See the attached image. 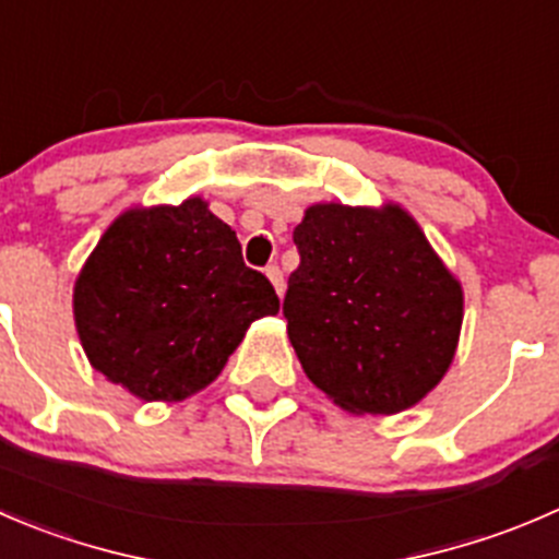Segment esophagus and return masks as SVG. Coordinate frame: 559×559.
<instances>
[{
  "mask_svg": "<svg viewBox=\"0 0 559 559\" xmlns=\"http://www.w3.org/2000/svg\"><path fill=\"white\" fill-rule=\"evenodd\" d=\"M264 273H267L270 284L275 286V292H278V297L284 295V273H281V267H278V264H270V267L264 270Z\"/></svg>",
  "mask_w": 559,
  "mask_h": 559,
  "instance_id": "1",
  "label": "esophagus"
}]
</instances>
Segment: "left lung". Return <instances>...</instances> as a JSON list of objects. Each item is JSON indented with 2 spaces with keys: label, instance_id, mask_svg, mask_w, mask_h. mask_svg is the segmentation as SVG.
Wrapping results in <instances>:
<instances>
[{
  "label": "left lung",
  "instance_id": "obj_1",
  "mask_svg": "<svg viewBox=\"0 0 559 559\" xmlns=\"http://www.w3.org/2000/svg\"><path fill=\"white\" fill-rule=\"evenodd\" d=\"M284 297L302 371L357 415L409 409L456 355L462 284L399 204H313L295 229Z\"/></svg>",
  "mask_w": 559,
  "mask_h": 559
}]
</instances>
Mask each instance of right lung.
<instances>
[{"instance_id": "add662e5", "label": "right lung", "mask_w": 559, "mask_h": 559, "mask_svg": "<svg viewBox=\"0 0 559 559\" xmlns=\"http://www.w3.org/2000/svg\"><path fill=\"white\" fill-rule=\"evenodd\" d=\"M278 308L273 284L246 267L231 226L199 197L119 215L73 289L92 368L142 401L207 388L251 322Z\"/></svg>"}]
</instances>
